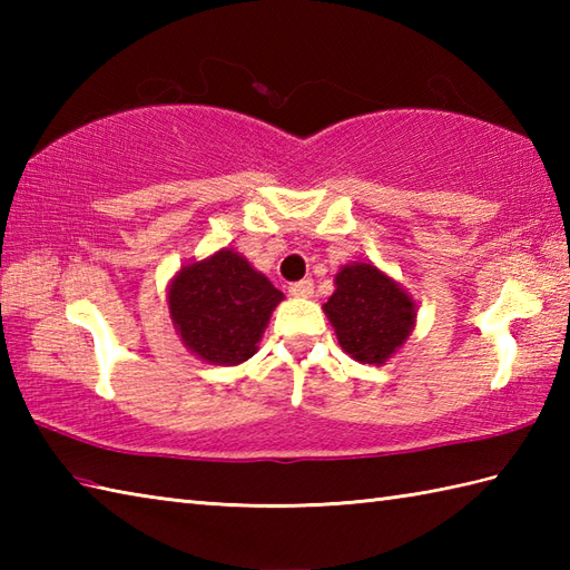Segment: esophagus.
<instances>
[{"instance_id": "esophagus-1", "label": "esophagus", "mask_w": 570, "mask_h": 570, "mask_svg": "<svg viewBox=\"0 0 570 570\" xmlns=\"http://www.w3.org/2000/svg\"><path fill=\"white\" fill-rule=\"evenodd\" d=\"M288 292H292V296L308 298L313 294V282L311 278H301V282H294L292 286H288Z\"/></svg>"}]
</instances>
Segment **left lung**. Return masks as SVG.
<instances>
[{
    "label": "left lung",
    "instance_id": "1",
    "mask_svg": "<svg viewBox=\"0 0 570 570\" xmlns=\"http://www.w3.org/2000/svg\"><path fill=\"white\" fill-rule=\"evenodd\" d=\"M337 343L365 365L390 360L414 328V301L372 264H350L335 276V294L323 306Z\"/></svg>",
    "mask_w": 570,
    "mask_h": 570
}]
</instances>
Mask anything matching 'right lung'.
<instances>
[{
    "label": "right lung",
    "mask_w": 570,
    "mask_h": 570,
    "mask_svg": "<svg viewBox=\"0 0 570 570\" xmlns=\"http://www.w3.org/2000/svg\"><path fill=\"white\" fill-rule=\"evenodd\" d=\"M284 294L233 249L184 266L168 288L180 341L210 365H239L257 353L272 311Z\"/></svg>",
    "instance_id": "obj_1"
}]
</instances>
